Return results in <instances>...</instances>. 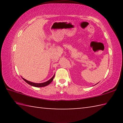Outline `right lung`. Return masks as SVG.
I'll use <instances>...</instances> for the list:
<instances>
[{
	"instance_id": "right-lung-1",
	"label": "right lung",
	"mask_w": 123,
	"mask_h": 123,
	"mask_svg": "<svg viewBox=\"0 0 123 123\" xmlns=\"http://www.w3.org/2000/svg\"><path fill=\"white\" fill-rule=\"evenodd\" d=\"M54 76H55V75L52 77V78L50 79L49 80L47 81V82H43V83H41V84H37V83H34V82H30V81H29L25 80V79H24V78L23 80L25 81L26 83H28V84H29L31 86H34V87H44V86H46L47 85H49L50 83L52 82V81L53 80V79L54 78Z\"/></svg>"
}]
</instances>
